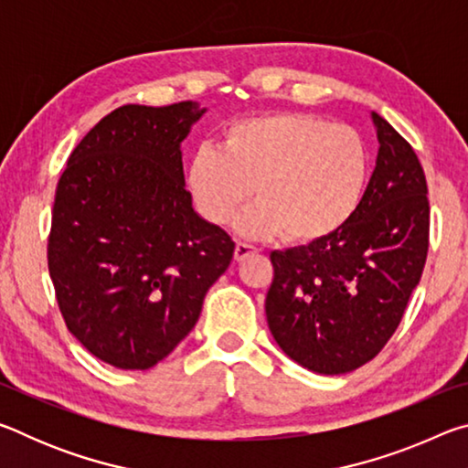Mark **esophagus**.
I'll use <instances>...</instances> for the list:
<instances>
[{"label":"esophagus","mask_w":468,"mask_h":468,"mask_svg":"<svg viewBox=\"0 0 468 468\" xmlns=\"http://www.w3.org/2000/svg\"><path fill=\"white\" fill-rule=\"evenodd\" d=\"M256 251L258 250L253 248V245L243 243V241H237V245H235V260H237V262H243L245 258L253 256V253H256Z\"/></svg>","instance_id":"34e87169"}]
</instances>
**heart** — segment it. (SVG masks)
I'll list each match as a JSON object with an SVG mask.
<instances>
[{
	"label": "heart",
	"instance_id": "1",
	"mask_svg": "<svg viewBox=\"0 0 468 468\" xmlns=\"http://www.w3.org/2000/svg\"><path fill=\"white\" fill-rule=\"evenodd\" d=\"M369 176L366 140L348 125L310 113H264L229 123L220 150L189 156L186 187L210 225L239 220L245 235L312 245L338 233L357 212Z\"/></svg>",
	"mask_w": 468,
	"mask_h": 468
}]
</instances>
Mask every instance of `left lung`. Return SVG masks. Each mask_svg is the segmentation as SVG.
<instances>
[{
  "instance_id": "1",
  "label": "left lung",
  "mask_w": 468,
  "mask_h": 468,
  "mask_svg": "<svg viewBox=\"0 0 468 468\" xmlns=\"http://www.w3.org/2000/svg\"><path fill=\"white\" fill-rule=\"evenodd\" d=\"M371 117L378 161L353 218L320 243L271 253L268 328L292 361L315 374H346L382 351L430 250L421 163L384 117Z\"/></svg>"
}]
</instances>
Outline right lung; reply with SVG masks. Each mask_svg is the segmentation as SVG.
<instances>
[{
	"label": "right lung",
	"instance_id": "right-lung-1",
	"mask_svg": "<svg viewBox=\"0 0 468 468\" xmlns=\"http://www.w3.org/2000/svg\"><path fill=\"white\" fill-rule=\"evenodd\" d=\"M206 109L123 105L94 125L55 189L47 262L68 330L94 357L148 369L200 318L235 241L186 189L181 142Z\"/></svg>",
	"mask_w": 468,
	"mask_h": 468
}]
</instances>
